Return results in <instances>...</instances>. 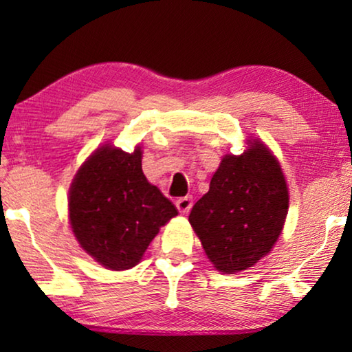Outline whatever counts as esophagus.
I'll use <instances>...</instances> for the list:
<instances>
[{
	"mask_svg": "<svg viewBox=\"0 0 352 352\" xmlns=\"http://www.w3.org/2000/svg\"><path fill=\"white\" fill-rule=\"evenodd\" d=\"M177 210L180 211L182 214H186V212H189V210L190 208H192V199L190 197H182V199H178L177 200Z\"/></svg>",
	"mask_w": 352,
	"mask_h": 352,
	"instance_id": "1",
	"label": "esophagus"
}]
</instances>
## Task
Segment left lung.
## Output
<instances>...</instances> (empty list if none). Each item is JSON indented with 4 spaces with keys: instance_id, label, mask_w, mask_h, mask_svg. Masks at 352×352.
I'll return each instance as SVG.
<instances>
[{
    "instance_id": "1",
    "label": "left lung",
    "mask_w": 352,
    "mask_h": 352,
    "mask_svg": "<svg viewBox=\"0 0 352 352\" xmlns=\"http://www.w3.org/2000/svg\"><path fill=\"white\" fill-rule=\"evenodd\" d=\"M289 189L278 160L261 140L225 155L189 223L216 270L231 275L264 258L281 234Z\"/></svg>"
}]
</instances>
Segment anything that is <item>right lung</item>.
<instances>
[{"label": "right lung", "mask_w": 352, "mask_h": 352, "mask_svg": "<svg viewBox=\"0 0 352 352\" xmlns=\"http://www.w3.org/2000/svg\"><path fill=\"white\" fill-rule=\"evenodd\" d=\"M140 146L127 153L115 146L96 148L69 188V223L77 242L109 270L132 269L178 211L141 168Z\"/></svg>", "instance_id": "1"}]
</instances>
